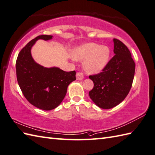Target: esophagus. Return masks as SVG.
I'll list each match as a JSON object with an SVG mask.
<instances>
[{
    "label": "esophagus",
    "mask_w": 155,
    "mask_h": 155,
    "mask_svg": "<svg viewBox=\"0 0 155 155\" xmlns=\"http://www.w3.org/2000/svg\"><path fill=\"white\" fill-rule=\"evenodd\" d=\"M76 78H77V80L78 81H81L84 78L83 74L82 72H77V74H76Z\"/></svg>",
    "instance_id": "obj_1"
}]
</instances>
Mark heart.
Returning <instances> with one entry per match:
<instances>
[{
    "label": "heart",
    "mask_w": 155,
    "mask_h": 155,
    "mask_svg": "<svg viewBox=\"0 0 155 155\" xmlns=\"http://www.w3.org/2000/svg\"><path fill=\"white\" fill-rule=\"evenodd\" d=\"M110 54L109 47L94 42L79 46L72 53L74 60L84 61L83 67L88 74H97L103 71L109 62Z\"/></svg>",
    "instance_id": "1"
}]
</instances>
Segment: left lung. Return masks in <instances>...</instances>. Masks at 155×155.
I'll return each mask as SVG.
<instances>
[{
  "label": "left lung",
  "instance_id": "1",
  "mask_svg": "<svg viewBox=\"0 0 155 155\" xmlns=\"http://www.w3.org/2000/svg\"><path fill=\"white\" fill-rule=\"evenodd\" d=\"M114 57L102 72L89 76L94 87L89 92L93 103L103 109H110L119 104L132 87L135 64L131 54L120 41L114 38Z\"/></svg>",
  "mask_w": 155,
  "mask_h": 155
}]
</instances>
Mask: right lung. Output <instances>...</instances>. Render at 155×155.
I'll return each instance as SVG.
<instances>
[{"label":"right lung","mask_w":155,"mask_h":155,"mask_svg":"<svg viewBox=\"0 0 155 155\" xmlns=\"http://www.w3.org/2000/svg\"><path fill=\"white\" fill-rule=\"evenodd\" d=\"M52 38L51 35H41L31 41L19 52L16 62V78L25 97L33 106L44 110L57 108L64 99L68 85L76 80L74 71L44 67L32 58L31 48L36 42Z\"/></svg>","instance_id":"obj_1"}]
</instances>
